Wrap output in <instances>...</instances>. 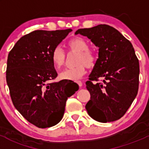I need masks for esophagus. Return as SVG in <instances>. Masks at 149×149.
Returning <instances> with one entry per match:
<instances>
[{
	"instance_id": "esophagus-1",
	"label": "esophagus",
	"mask_w": 149,
	"mask_h": 149,
	"mask_svg": "<svg viewBox=\"0 0 149 149\" xmlns=\"http://www.w3.org/2000/svg\"><path fill=\"white\" fill-rule=\"evenodd\" d=\"M77 84H79V86L80 87H81L82 86H83V83H82V82L81 81H77Z\"/></svg>"
}]
</instances>
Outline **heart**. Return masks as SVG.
<instances>
[{"label": "heart", "instance_id": "obj_1", "mask_svg": "<svg viewBox=\"0 0 149 149\" xmlns=\"http://www.w3.org/2000/svg\"><path fill=\"white\" fill-rule=\"evenodd\" d=\"M68 51L76 52L75 64L73 68L65 69L59 75L63 80L78 81L86 73V68H91L97 63V56L95 52L89 49V44L85 39L80 37H73L67 42ZM66 53L65 51L58 46L55 47L51 53V60L53 65L57 69H60L65 63Z\"/></svg>", "mask_w": 149, "mask_h": 149}]
</instances>
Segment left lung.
<instances>
[{"label": "left lung", "instance_id": "8db88e82", "mask_svg": "<svg viewBox=\"0 0 149 149\" xmlns=\"http://www.w3.org/2000/svg\"><path fill=\"white\" fill-rule=\"evenodd\" d=\"M99 47L97 63L86 82L91 98L86 109L100 123L115 121L125 114L139 91V62L131 42L116 29L100 24L79 29ZM102 79V82H98Z\"/></svg>", "mask_w": 149, "mask_h": 149}]
</instances>
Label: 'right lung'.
I'll return each instance as SVG.
<instances>
[{
  "instance_id": "1",
  "label": "right lung",
  "mask_w": 149,
  "mask_h": 149,
  "mask_svg": "<svg viewBox=\"0 0 149 149\" xmlns=\"http://www.w3.org/2000/svg\"><path fill=\"white\" fill-rule=\"evenodd\" d=\"M71 31H31L19 39L8 54L6 82L12 102L26 120L40 128L58 124L68 97L79 90L70 80L52 81L58 73L51 53Z\"/></svg>"
}]
</instances>
